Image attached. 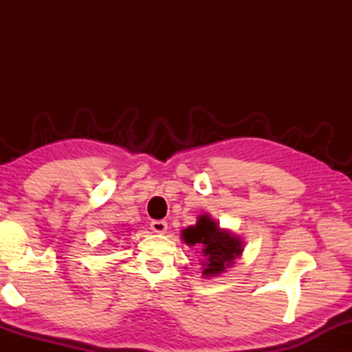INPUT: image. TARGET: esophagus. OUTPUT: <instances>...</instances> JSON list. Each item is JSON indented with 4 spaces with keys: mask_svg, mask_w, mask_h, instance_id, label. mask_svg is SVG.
I'll use <instances>...</instances> for the list:
<instances>
[{
    "mask_svg": "<svg viewBox=\"0 0 352 352\" xmlns=\"http://www.w3.org/2000/svg\"><path fill=\"white\" fill-rule=\"evenodd\" d=\"M151 228L155 233H166V230H168V222H166V220H152Z\"/></svg>",
    "mask_w": 352,
    "mask_h": 352,
    "instance_id": "esophagus-1",
    "label": "esophagus"
}]
</instances>
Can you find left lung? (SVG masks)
<instances>
[{"label":"left lung","instance_id":"obj_1","mask_svg":"<svg viewBox=\"0 0 352 352\" xmlns=\"http://www.w3.org/2000/svg\"><path fill=\"white\" fill-rule=\"evenodd\" d=\"M182 236L189 245L199 243L204 247L201 252L206 258L204 264L205 276H217L219 273L225 272L226 267L239 258L243 250L239 237L220 230L210 216H200L197 223L182 231Z\"/></svg>","mask_w":352,"mask_h":352}]
</instances>
